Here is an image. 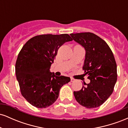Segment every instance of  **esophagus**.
I'll return each mask as SVG.
<instances>
[{"instance_id": "1", "label": "esophagus", "mask_w": 128, "mask_h": 128, "mask_svg": "<svg viewBox=\"0 0 128 128\" xmlns=\"http://www.w3.org/2000/svg\"><path fill=\"white\" fill-rule=\"evenodd\" d=\"M70 80H71V82H74V80H75V79L72 78H71V79H70Z\"/></svg>"}]
</instances>
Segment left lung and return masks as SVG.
<instances>
[{"instance_id": "left-lung-1", "label": "left lung", "mask_w": 128, "mask_h": 128, "mask_svg": "<svg viewBox=\"0 0 128 128\" xmlns=\"http://www.w3.org/2000/svg\"><path fill=\"white\" fill-rule=\"evenodd\" d=\"M72 40L86 50V59L82 67L90 80L84 82L81 90L74 92L78 102L86 108L102 105L114 91L117 81V64L109 46L99 36L91 32L71 34Z\"/></svg>"}]
</instances>
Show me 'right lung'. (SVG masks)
Wrapping results in <instances>:
<instances>
[{
  "mask_svg": "<svg viewBox=\"0 0 128 128\" xmlns=\"http://www.w3.org/2000/svg\"><path fill=\"white\" fill-rule=\"evenodd\" d=\"M73 40L67 34H44L29 40L19 52L16 74L20 92L29 104L38 108L52 105L69 77L57 76L50 72L58 50Z\"/></svg>",
  "mask_w": 128,
  "mask_h": 128,
  "instance_id": "right-lung-1",
  "label": "right lung"
}]
</instances>
